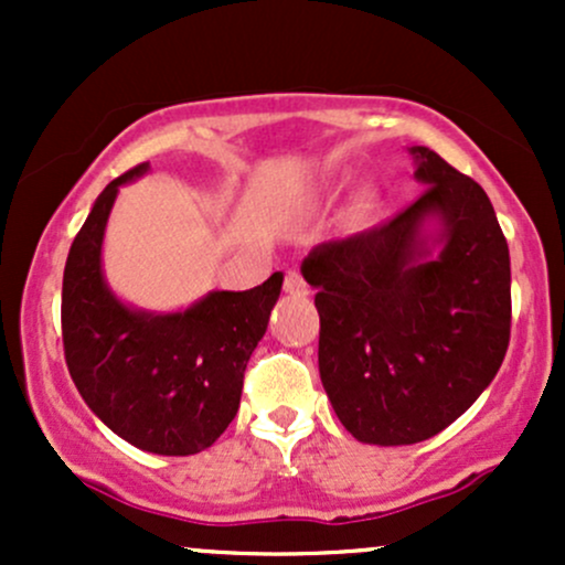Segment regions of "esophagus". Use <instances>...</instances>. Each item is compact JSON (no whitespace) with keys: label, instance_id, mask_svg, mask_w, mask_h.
<instances>
[{"label":"esophagus","instance_id":"obj_1","mask_svg":"<svg viewBox=\"0 0 565 565\" xmlns=\"http://www.w3.org/2000/svg\"><path fill=\"white\" fill-rule=\"evenodd\" d=\"M284 291L291 297H308L310 295V287L308 281H305L302 274H297V270H289L287 278H284Z\"/></svg>","mask_w":565,"mask_h":565}]
</instances>
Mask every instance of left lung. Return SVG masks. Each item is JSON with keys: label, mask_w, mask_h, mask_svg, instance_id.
<instances>
[{"label": "left lung", "mask_w": 565, "mask_h": 565, "mask_svg": "<svg viewBox=\"0 0 565 565\" xmlns=\"http://www.w3.org/2000/svg\"><path fill=\"white\" fill-rule=\"evenodd\" d=\"M425 193L377 228L313 246L319 372L353 438L408 446L462 417L510 342V252L476 180L412 146Z\"/></svg>", "instance_id": "left-lung-1"}]
</instances>
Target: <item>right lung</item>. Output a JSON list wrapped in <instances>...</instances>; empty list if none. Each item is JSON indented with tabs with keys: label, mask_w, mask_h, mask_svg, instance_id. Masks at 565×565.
Returning <instances> with one entry per match:
<instances>
[{
	"label": "right lung",
	"mask_w": 565,
	"mask_h": 565,
	"mask_svg": "<svg viewBox=\"0 0 565 565\" xmlns=\"http://www.w3.org/2000/svg\"><path fill=\"white\" fill-rule=\"evenodd\" d=\"M103 188L63 270V350L76 391L127 444L164 457L210 449L236 417L244 369L268 329L284 274L246 291H210L191 308H129L103 276V236L121 185Z\"/></svg>",
	"instance_id": "1"
}]
</instances>
